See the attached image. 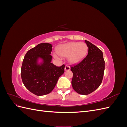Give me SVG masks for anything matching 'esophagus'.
I'll use <instances>...</instances> for the list:
<instances>
[{
  "label": "esophagus",
  "instance_id": "esophagus-1",
  "mask_svg": "<svg viewBox=\"0 0 127 127\" xmlns=\"http://www.w3.org/2000/svg\"><path fill=\"white\" fill-rule=\"evenodd\" d=\"M70 69V68L69 66H66L64 67V70L65 71H67V70H69Z\"/></svg>",
  "mask_w": 127,
  "mask_h": 127
}]
</instances>
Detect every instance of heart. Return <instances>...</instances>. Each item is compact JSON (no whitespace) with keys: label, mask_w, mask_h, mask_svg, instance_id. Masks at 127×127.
Masks as SVG:
<instances>
[{"label":"heart","mask_w":127,"mask_h":127,"mask_svg":"<svg viewBox=\"0 0 127 127\" xmlns=\"http://www.w3.org/2000/svg\"><path fill=\"white\" fill-rule=\"evenodd\" d=\"M88 50L87 45L81 42H71L58 47L56 52L61 57H67L69 63L76 64L85 57Z\"/></svg>","instance_id":"b5f03b06"}]
</instances>
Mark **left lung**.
Returning a JSON list of instances; mask_svg holds the SVG:
<instances>
[{"label":"left lung","instance_id":"8db88e82","mask_svg":"<svg viewBox=\"0 0 127 127\" xmlns=\"http://www.w3.org/2000/svg\"><path fill=\"white\" fill-rule=\"evenodd\" d=\"M85 43L88 48L87 56L70 69L73 89L82 95L91 94L99 86L105 68L102 51L90 42L85 40Z\"/></svg>","mask_w":127,"mask_h":127}]
</instances>
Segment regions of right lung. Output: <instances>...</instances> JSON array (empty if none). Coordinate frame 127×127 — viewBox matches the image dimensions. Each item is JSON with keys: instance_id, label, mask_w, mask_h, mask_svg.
I'll use <instances>...</instances> for the list:
<instances>
[{"instance_id": "obj_1", "label": "right lung", "mask_w": 127, "mask_h": 127, "mask_svg": "<svg viewBox=\"0 0 127 127\" xmlns=\"http://www.w3.org/2000/svg\"><path fill=\"white\" fill-rule=\"evenodd\" d=\"M52 47L48 43L39 44L27 52L23 61L22 82L27 89L37 96L50 93L64 72V64L57 67L51 63Z\"/></svg>"}]
</instances>
